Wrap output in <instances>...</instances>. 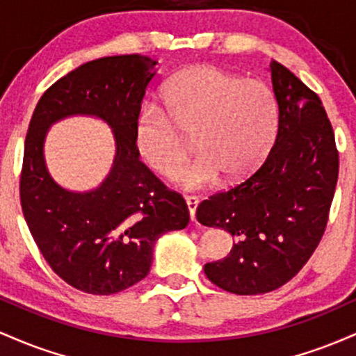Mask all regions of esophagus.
<instances>
[{
    "instance_id": "esophagus-1",
    "label": "esophagus",
    "mask_w": 356,
    "mask_h": 356,
    "mask_svg": "<svg viewBox=\"0 0 356 356\" xmlns=\"http://www.w3.org/2000/svg\"><path fill=\"white\" fill-rule=\"evenodd\" d=\"M186 202H187V209H189L191 219L195 220V209H197L199 206V197H195V195H187Z\"/></svg>"
}]
</instances>
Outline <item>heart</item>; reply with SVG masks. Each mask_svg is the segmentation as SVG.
<instances>
[{
    "label": "heart",
    "instance_id": "1",
    "mask_svg": "<svg viewBox=\"0 0 356 356\" xmlns=\"http://www.w3.org/2000/svg\"><path fill=\"white\" fill-rule=\"evenodd\" d=\"M162 109L147 107L134 124V149L150 169L174 177L186 165L192 137L199 157L179 175L187 189L236 182L259 167L280 125L273 90L214 65H192L162 88Z\"/></svg>",
    "mask_w": 356,
    "mask_h": 356
}]
</instances>
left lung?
Listing matches in <instances>:
<instances>
[{
	"label": "left lung",
	"mask_w": 356,
	"mask_h": 356,
	"mask_svg": "<svg viewBox=\"0 0 356 356\" xmlns=\"http://www.w3.org/2000/svg\"><path fill=\"white\" fill-rule=\"evenodd\" d=\"M269 70L280 110L275 144L254 174L195 211L204 226L238 241L229 256L204 266L211 283L234 295H263L298 275L325 234L338 181L320 97L277 61Z\"/></svg>",
	"instance_id": "obj_1"
}]
</instances>
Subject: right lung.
Returning <instances> with one entry per match:
<instances>
[{
  "label": "right lung",
  "mask_w": 356,
  "mask_h": 356,
  "mask_svg": "<svg viewBox=\"0 0 356 356\" xmlns=\"http://www.w3.org/2000/svg\"><path fill=\"white\" fill-rule=\"evenodd\" d=\"M155 65L144 55L83 63L43 93L28 127L19 177L24 220L53 271L90 295H113L144 280L155 241L189 224L182 195L167 189L134 149V124ZM70 115L99 116L116 137L113 170L88 193L63 190L44 165L47 129Z\"/></svg>",
  "instance_id": "right-lung-1"
}]
</instances>
